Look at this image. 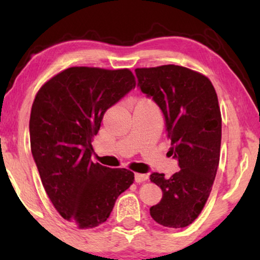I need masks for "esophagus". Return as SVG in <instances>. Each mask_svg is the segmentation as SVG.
<instances>
[{
  "label": "esophagus",
  "mask_w": 260,
  "mask_h": 260,
  "mask_svg": "<svg viewBox=\"0 0 260 260\" xmlns=\"http://www.w3.org/2000/svg\"><path fill=\"white\" fill-rule=\"evenodd\" d=\"M148 175L147 174H140V173H136L135 174V181H136L137 183H141V182H144V181L148 180Z\"/></svg>",
  "instance_id": "esophagus-1"
}]
</instances>
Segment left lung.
<instances>
[{"mask_svg":"<svg viewBox=\"0 0 260 260\" xmlns=\"http://www.w3.org/2000/svg\"><path fill=\"white\" fill-rule=\"evenodd\" d=\"M137 86L152 98L165 116L172 141L170 156L180 172L166 179L152 173L151 182L163 191L161 201L150 207L159 225L182 229L200 214L211 194L220 159L221 113L211 80L187 67L163 65L136 69Z\"/></svg>","mask_w":260,"mask_h":260,"instance_id":"1","label":"left lung"}]
</instances>
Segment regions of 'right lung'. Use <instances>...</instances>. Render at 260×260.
<instances>
[{"label": "right lung", "mask_w": 260, "mask_h": 260, "mask_svg": "<svg viewBox=\"0 0 260 260\" xmlns=\"http://www.w3.org/2000/svg\"><path fill=\"white\" fill-rule=\"evenodd\" d=\"M127 69L70 67L42 85L31 105L30 149L59 214L79 229L105 222L134 173L91 161L104 113L135 88Z\"/></svg>", "instance_id": "obj_1"}]
</instances>
